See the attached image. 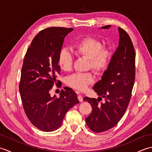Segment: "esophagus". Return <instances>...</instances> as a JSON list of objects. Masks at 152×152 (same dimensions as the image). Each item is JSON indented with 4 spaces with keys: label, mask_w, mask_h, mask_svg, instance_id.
Listing matches in <instances>:
<instances>
[{
    "label": "esophagus",
    "mask_w": 152,
    "mask_h": 152,
    "mask_svg": "<svg viewBox=\"0 0 152 152\" xmlns=\"http://www.w3.org/2000/svg\"><path fill=\"white\" fill-rule=\"evenodd\" d=\"M76 93H77V94L78 95V100H79V101L80 102H82L83 101V96L80 95V93L79 92V91H76Z\"/></svg>",
    "instance_id": "esophagus-1"
}]
</instances>
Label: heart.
Wrapping results in <instances>:
<instances>
[{"instance_id": "obj_1", "label": "heart", "mask_w": 152, "mask_h": 152, "mask_svg": "<svg viewBox=\"0 0 152 152\" xmlns=\"http://www.w3.org/2000/svg\"><path fill=\"white\" fill-rule=\"evenodd\" d=\"M77 56L88 59V69H92L97 73H101L107 69L110 62L112 52L111 48L102 46L101 42L95 38L88 37L82 38L73 46ZM73 57L69 51L61 49L58 56V64L63 71L72 69ZM94 81L91 72L74 74L66 79V83L74 89L83 91Z\"/></svg>"}]
</instances>
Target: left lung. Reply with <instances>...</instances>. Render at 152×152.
<instances>
[{
	"label": "left lung",
	"instance_id": "left-lung-1",
	"mask_svg": "<svg viewBox=\"0 0 152 152\" xmlns=\"http://www.w3.org/2000/svg\"><path fill=\"white\" fill-rule=\"evenodd\" d=\"M111 25L102 27L108 29ZM119 46L111 58L101 80L93 86L98 99L86 97L92 111L86 123L89 129L101 133L114 127L124 116L129 103L135 79V51L131 38L118 28ZM102 98L103 103H100Z\"/></svg>",
	"mask_w": 152,
	"mask_h": 152
}]
</instances>
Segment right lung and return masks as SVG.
Listing matches in <instances>:
<instances>
[{"instance_id":"1","label":"right lung","mask_w":152,"mask_h":152,"mask_svg":"<svg viewBox=\"0 0 152 152\" xmlns=\"http://www.w3.org/2000/svg\"><path fill=\"white\" fill-rule=\"evenodd\" d=\"M72 28L50 27L35 37L25 54L19 89L24 110L38 129L51 132L62 124L66 113L79 101L73 90L64 88L59 98L50 91L60 74L58 56Z\"/></svg>"}]
</instances>
